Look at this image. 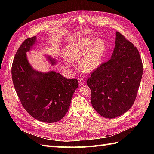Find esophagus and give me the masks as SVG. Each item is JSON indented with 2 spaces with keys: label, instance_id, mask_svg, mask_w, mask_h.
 Segmentation results:
<instances>
[{
  "label": "esophagus",
  "instance_id": "34e87169",
  "mask_svg": "<svg viewBox=\"0 0 154 154\" xmlns=\"http://www.w3.org/2000/svg\"><path fill=\"white\" fill-rule=\"evenodd\" d=\"M83 84H85V80H83V79H79V85H80V86H81V85H83Z\"/></svg>",
  "mask_w": 154,
  "mask_h": 154
}]
</instances>
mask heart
<instances>
[{
    "label": "heart",
    "mask_w": 154,
    "mask_h": 154,
    "mask_svg": "<svg viewBox=\"0 0 154 154\" xmlns=\"http://www.w3.org/2000/svg\"><path fill=\"white\" fill-rule=\"evenodd\" d=\"M106 51V44L103 39L95 40L87 38L69 48L67 58L72 62L80 61L81 69L90 72L95 69L102 62Z\"/></svg>",
    "instance_id": "b5f03b06"
}]
</instances>
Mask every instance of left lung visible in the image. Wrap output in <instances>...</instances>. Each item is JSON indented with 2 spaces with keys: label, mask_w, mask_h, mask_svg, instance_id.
Instances as JSON below:
<instances>
[{
  "label": "left lung",
  "mask_w": 154,
  "mask_h": 154,
  "mask_svg": "<svg viewBox=\"0 0 154 154\" xmlns=\"http://www.w3.org/2000/svg\"><path fill=\"white\" fill-rule=\"evenodd\" d=\"M115 44L110 60L94 69L87 81L93 109L108 119L132 107L143 73L139 51L132 42L116 32Z\"/></svg>",
  "instance_id": "left-lung-1"
}]
</instances>
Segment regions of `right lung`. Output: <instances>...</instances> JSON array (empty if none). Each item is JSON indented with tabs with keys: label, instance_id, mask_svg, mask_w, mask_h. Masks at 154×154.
<instances>
[{
	"label": "right lung",
	"instance_id": "obj_1",
	"mask_svg": "<svg viewBox=\"0 0 154 154\" xmlns=\"http://www.w3.org/2000/svg\"><path fill=\"white\" fill-rule=\"evenodd\" d=\"M36 42V36L25 40L16 51L12 65V77L22 105L28 114L42 122L61 120L69 110L72 97L78 88V80L67 79L55 71L34 70L26 52ZM52 64L55 61L51 60Z\"/></svg>",
	"mask_w": 154,
	"mask_h": 154
}]
</instances>
